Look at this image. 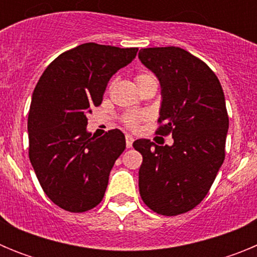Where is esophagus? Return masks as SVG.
<instances>
[{
	"instance_id": "34e87169",
	"label": "esophagus",
	"mask_w": 257,
	"mask_h": 257,
	"mask_svg": "<svg viewBox=\"0 0 257 257\" xmlns=\"http://www.w3.org/2000/svg\"><path fill=\"white\" fill-rule=\"evenodd\" d=\"M134 143V138L131 135H126V147L127 148H131Z\"/></svg>"
}]
</instances>
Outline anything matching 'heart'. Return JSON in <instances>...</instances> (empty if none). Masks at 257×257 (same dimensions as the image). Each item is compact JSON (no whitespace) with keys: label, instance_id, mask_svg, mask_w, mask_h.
I'll list each match as a JSON object with an SVG mask.
<instances>
[{"label":"heart","instance_id":"1","mask_svg":"<svg viewBox=\"0 0 257 257\" xmlns=\"http://www.w3.org/2000/svg\"><path fill=\"white\" fill-rule=\"evenodd\" d=\"M151 79H156L154 78L153 74L151 73H140L139 76L136 77V82L138 85L143 82H147V81H151ZM145 118H147V114L145 113H126L122 118V122H123L124 126L127 128H130V130H136L138 127H139V123L142 121H144Z\"/></svg>","mask_w":257,"mask_h":257}]
</instances>
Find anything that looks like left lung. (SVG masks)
Here are the masks:
<instances>
[{
    "mask_svg": "<svg viewBox=\"0 0 257 257\" xmlns=\"http://www.w3.org/2000/svg\"><path fill=\"white\" fill-rule=\"evenodd\" d=\"M139 59L158 78L162 103L158 135L171 147L134 142L143 156L139 192L154 212L176 216L196 207L210 190L225 158L229 117L224 91L206 63L180 47H149Z\"/></svg>",
    "mask_w": 257,
    "mask_h": 257,
    "instance_id": "8db88e82",
    "label": "left lung"
}]
</instances>
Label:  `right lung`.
Returning <instances> with one entry per match:
<instances>
[{"instance_id":"1","label":"right lung","mask_w":257,"mask_h":257,"mask_svg":"<svg viewBox=\"0 0 257 257\" xmlns=\"http://www.w3.org/2000/svg\"><path fill=\"white\" fill-rule=\"evenodd\" d=\"M138 50L79 45L60 54L36 85L28 114L29 160L46 196L63 210L85 212L103 199L126 140L117 128L99 139L91 136L86 115L100 105L110 77L130 64Z\"/></svg>"}]
</instances>
